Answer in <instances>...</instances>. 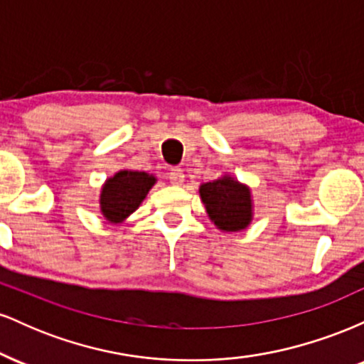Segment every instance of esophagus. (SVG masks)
<instances>
[{
  "instance_id": "obj_1",
  "label": "esophagus",
  "mask_w": 364,
  "mask_h": 364,
  "mask_svg": "<svg viewBox=\"0 0 364 364\" xmlns=\"http://www.w3.org/2000/svg\"><path fill=\"white\" fill-rule=\"evenodd\" d=\"M169 181L173 183V185H176V186L183 185V183H185V173H183V171L178 169V168L171 169L169 171Z\"/></svg>"
}]
</instances>
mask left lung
Masks as SVG:
<instances>
[{
	"label": "left lung",
	"mask_w": 364,
	"mask_h": 364,
	"mask_svg": "<svg viewBox=\"0 0 364 364\" xmlns=\"http://www.w3.org/2000/svg\"><path fill=\"white\" fill-rule=\"evenodd\" d=\"M200 198L207 214L220 231L236 232L248 228L253 217L250 188L235 178L225 176L200 186Z\"/></svg>",
	"instance_id": "obj_1"
}]
</instances>
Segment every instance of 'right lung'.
<instances>
[{
    "label": "right lung",
    "mask_w": 364,
    "mask_h": 364,
    "mask_svg": "<svg viewBox=\"0 0 364 364\" xmlns=\"http://www.w3.org/2000/svg\"><path fill=\"white\" fill-rule=\"evenodd\" d=\"M156 176L145 171H119L104 183L101 191V212L109 223H123L140 207L149 190L156 185Z\"/></svg>",
    "instance_id": "1"
}]
</instances>
